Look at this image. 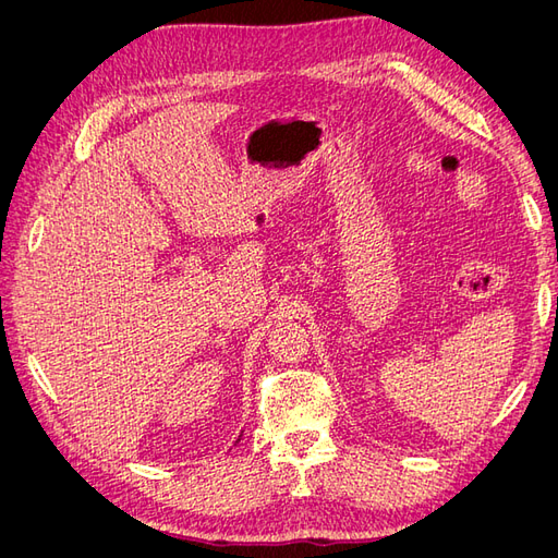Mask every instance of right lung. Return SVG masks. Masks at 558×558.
Instances as JSON below:
<instances>
[{
	"instance_id": "obj_1",
	"label": "right lung",
	"mask_w": 558,
	"mask_h": 558,
	"mask_svg": "<svg viewBox=\"0 0 558 558\" xmlns=\"http://www.w3.org/2000/svg\"><path fill=\"white\" fill-rule=\"evenodd\" d=\"M240 437H242V435H240ZM240 437H238V442H240Z\"/></svg>"
}]
</instances>
